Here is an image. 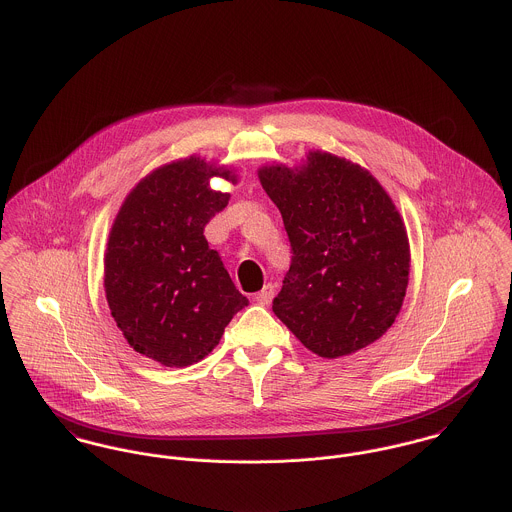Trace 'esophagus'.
<instances>
[{
    "label": "esophagus",
    "mask_w": 512,
    "mask_h": 512,
    "mask_svg": "<svg viewBox=\"0 0 512 512\" xmlns=\"http://www.w3.org/2000/svg\"><path fill=\"white\" fill-rule=\"evenodd\" d=\"M273 297H275V287L269 283V285L263 287L261 293L255 295V301H257L261 307H267V305L273 301Z\"/></svg>",
    "instance_id": "34e87169"
}]
</instances>
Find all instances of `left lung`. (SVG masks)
I'll use <instances>...</instances> for the list:
<instances>
[{"instance_id":"8db88e82","label":"left lung","mask_w":512,"mask_h":512,"mask_svg":"<svg viewBox=\"0 0 512 512\" xmlns=\"http://www.w3.org/2000/svg\"><path fill=\"white\" fill-rule=\"evenodd\" d=\"M293 259L273 301L281 322L322 358L376 342L400 314L409 281L404 219L360 164L312 150L305 164L259 168Z\"/></svg>"}]
</instances>
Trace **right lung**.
I'll use <instances>...</instances> for the list:
<instances>
[{
    "label": "right lung",
    "mask_w": 512,
    "mask_h": 512,
    "mask_svg": "<svg viewBox=\"0 0 512 512\" xmlns=\"http://www.w3.org/2000/svg\"><path fill=\"white\" fill-rule=\"evenodd\" d=\"M213 176L237 182L200 156L156 168L126 196L108 233L110 314L136 352L168 368L204 360L249 305L205 239V223L229 202L211 190Z\"/></svg>",
    "instance_id": "obj_1"
}]
</instances>
